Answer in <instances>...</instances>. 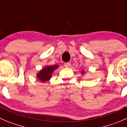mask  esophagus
Masks as SVG:
<instances>
[{
	"mask_svg": "<svg viewBox=\"0 0 127 127\" xmlns=\"http://www.w3.org/2000/svg\"><path fill=\"white\" fill-rule=\"evenodd\" d=\"M71 63H66L64 64V66H65V67H69L71 66Z\"/></svg>",
	"mask_w": 127,
	"mask_h": 127,
	"instance_id": "1",
	"label": "esophagus"
}]
</instances>
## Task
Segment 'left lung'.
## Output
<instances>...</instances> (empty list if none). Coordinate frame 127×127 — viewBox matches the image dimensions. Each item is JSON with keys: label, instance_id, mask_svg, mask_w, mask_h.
Returning <instances> with one entry per match:
<instances>
[{"label": "left lung", "instance_id": "left-lung-1", "mask_svg": "<svg viewBox=\"0 0 127 127\" xmlns=\"http://www.w3.org/2000/svg\"><path fill=\"white\" fill-rule=\"evenodd\" d=\"M84 74V70H82V72H81V74Z\"/></svg>", "mask_w": 127, "mask_h": 127}]
</instances>
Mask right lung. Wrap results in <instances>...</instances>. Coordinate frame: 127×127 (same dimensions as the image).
I'll return each mask as SVG.
<instances>
[{
    "label": "right lung",
    "instance_id": "right-lung-1",
    "mask_svg": "<svg viewBox=\"0 0 127 127\" xmlns=\"http://www.w3.org/2000/svg\"><path fill=\"white\" fill-rule=\"evenodd\" d=\"M59 67L58 65L53 66H46L40 71L36 74V77L41 82H45L51 79L52 74L55 69Z\"/></svg>",
    "mask_w": 127,
    "mask_h": 127
}]
</instances>
